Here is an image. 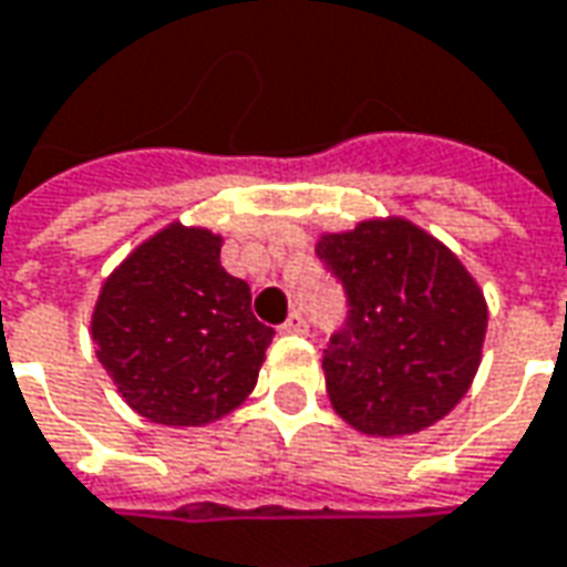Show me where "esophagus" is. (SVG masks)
I'll use <instances>...</instances> for the list:
<instances>
[{"label": "esophagus", "mask_w": 567, "mask_h": 567, "mask_svg": "<svg viewBox=\"0 0 567 567\" xmlns=\"http://www.w3.org/2000/svg\"><path fill=\"white\" fill-rule=\"evenodd\" d=\"M307 329H310V326H307V319H303V313H300V310H295V313L288 316V319L282 322L285 334H307Z\"/></svg>", "instance_id": "1"}]
</instances>
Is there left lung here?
I'll use <instances>...</instances> for the list:
<instances>
[{"mask_svg": "<svg viewBox=\"0 0 567 567\" xmlns=\"http://www.w3.org/2000/svg\"><path fill=\"white\" fill-rule=\"evenodd\" d=\"M316 257L348 295L322 350L334 413L372 437L429 429L475 379L487 303L460 257L410 219H363L319 238Z\"/></svg>", "mask_w": 567, "mask_h": 567, "instance_id": "obj_1", "label": "left lung"}]
</instances>
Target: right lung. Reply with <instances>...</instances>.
I'll list each match as a JSON object with an SVG mask.
<instances>
[{
    "label": "right lung",
    "instance_id": "right-lung-1",
    "mask_svg": "<svg viewBox=\"0 0 567 567\" xmlns=\"http://www.w3.org/2000/svg\"><path fill=\"white\" fill-rule=\"evenodd\" d=\"M223 238L171 223L102 285L95 357L142 419L188 429L233 413L257 384L272 329L251 288L219 267Z\"/></svg>",
    "mask_w": 567,
    "mask_h": 567
}]
</instances>
